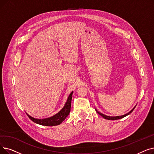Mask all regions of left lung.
Listing matches in <instances>:
<instances>
[{
	"instance_id": "left-lung-1",
	"label": "left lung",
	"mask_w": 154,
	"mask_h": 154,
	"mask_svg": "<svg viewBox=\"0 0 154 154\" xmlns=\"http://www.w3.org/2000/svg\"><path fill=\"white\" fill-rule=\"evenodd\" d=\"M135 107H136V106H135L134 107V108H133L129 112L126 113V114H125V115H124L118 116H106V115H104V114H102L101 112H99L98 111H97V109H96V112L98 113L99 115H100L101 116H103L104 119H109V120H116V119H119L123 118H124V117H125V116H128V115H130V113L133 111V109H134L135 108Z\"/></svg>"
}]
</instances>
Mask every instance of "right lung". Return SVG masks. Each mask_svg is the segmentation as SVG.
<instances>
[{
  "instance_id": "right-lung-1",
  "label": "right lung",
  "mask_w": 154,
  "mask_h": 154,
  "mask_svg": "<svg viewBox=\"0 0 154 154\" xmlns=\"http://www.w3.org/2000/svg\"><path fill=\"white\" fill-rule=\"evenodd\" d=\"M73 92H72L67 99L65 106L63 108L59 111L56 115H53L51 117L45 118V119H36L31 117L28 114H27L28 116L30 119H31L33 122H35L37 124L43 125V126H56L62 123L65 118L68 116L70 111L71 108V101H72V97Z\"/></svg>"
}]
</instances>
